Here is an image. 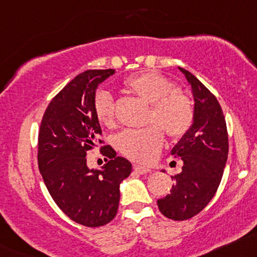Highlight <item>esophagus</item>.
Instances as JSON below:
<instances>
[{"instance_id": "obj_1", "label": "esophagus", "mask_w": 257, "mask_h": 257, "mask_svg": "<svg viewBox=\"0 0 257 257\" xmlns=\"http://www.w3.org/2000/svg\"><path fill=\"white\" fill-rule=\"evenodd\" d=\"M133 168H134V171L139 174H146V173H150L151 172L150 168L145 167V166H143V165H134Z\"/></svg>"}]
</instances>
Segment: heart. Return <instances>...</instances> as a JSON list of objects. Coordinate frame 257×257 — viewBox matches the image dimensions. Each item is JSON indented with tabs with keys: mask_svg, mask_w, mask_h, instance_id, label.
Masks as SVG:
<instances>
[{
	"mask_svg": "<svg viewBox=\"0 0 257 257\" xmlns=\"http://www.w3.org/2000/svg\"><path fill=\"white\" fill-rule=\"evenodd\" d=\"M124 86L150 103L149 122L156 124L140 129H126L118 135L115 145L129 159L148 162L157 156L163 145L161 127L171 138H180L188 133L195 118L194 103L188 95L176 90L173 81L152 70L131 75L124 80ZM94 111L100 123L105 125L113 123L114 106L108 92H97Z\"/></svg>",
	"mask_w": 257,
	"mask_h": 257,
	"instance_id": "b5f03b06",
	"label": "heart"
}]
</instances>
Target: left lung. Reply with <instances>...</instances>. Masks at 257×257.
Returning a JSON list of instances; mask_svg holds the SVG:
<instances>
[{
	"label": "left lung",
	"mask_w": 257,
	"mask_h": 257,
	"mask_svg": "<svg viewBox=\"0 0 257 257\" xmlns=\"http://www.w3.org/2000/svg\"><path fill=\"white\" fill-rule=\"evenodd\" d=\"M191 87L195 118L171 154L183 161L182 172L172 177L171 194L157 200L163 216L173 221L191 218L207 206L219 187L228 157L227 124L221 105L190 72L180 68Z\"/></svg>",
	"instance_id": "left-lung-1"
}]
</instances>
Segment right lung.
Masks as SVG:
<instances>
[{"label":"right lung","mask_w":257,"mask_h":257,"mask_svg":"<svg viewBox=\"0 0 257 257\" xmlns=\"http://www.w3.org/2000/svg\"><path fill=\"white\" fill-rule=\"evenodd\" d=\"M114 69L80 73L51 100L42 117L38 144L39 170L57 206L72 221L101 227L117 215L119 184L131 174L132 163L115 156L109 145L102 154L111 159L101 170L87 167L86 152L97 146L101 126L95 115L97 86Z\"/></svg>","instance_id":"right-lung-1"}]
</instances>
